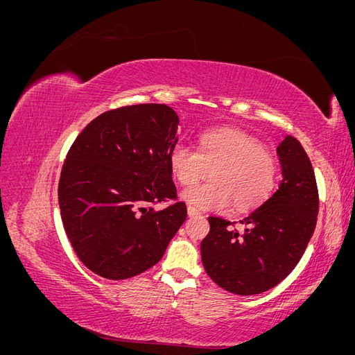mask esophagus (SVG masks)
Instances as JSON below:
<instances>
[{
  "instance_id": "34e87169",
  "label": "esophagus",
  "mask_w": 355,
  "mask_h": 355,
  "mask_svg": "<svg viewBox=\"0 0 355 355\" xmlns=\"http://www.w3.org/2000/svg\"><path fill=\"white\" fill-rule=\"evenodd\" d=\"M188 214H189V216H191V218H196V216H200V214H201V213H200V211H198V210H197L196 207H192V206H189V207H188Z\"/></svg>"
}]
</instances>
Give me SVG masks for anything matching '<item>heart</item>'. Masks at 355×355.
Listing matches in <instances>:
<instances>
[{
	"label": "heart",
	"instance_id": "1",
	"mask_svg": "<svg viewBox=\"0 0 355 355\" xmlns=\"http://www.w3.org/2000/svg\"><path fill=\"white\" fill-rule=\"evenodd\" d=\"M170 167L180 185L191 187L209 175L207 184L187 189L182 197L204 210L256 209L271 196L277 161L256 137L237 128H216L200 136V151L185 142L170 149Z\"/></svg>",
	"mask_w": 355,
	"mask_h": 355
}]
</instances>
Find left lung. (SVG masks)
I'll list each match as a JSON object with an SVG mask.
<instances>
[{
  "label": "left lung",
  "mask_w": 355,
  "mask_h": 355,
  "mask_svg": "<svg viewBox=\"0 0 355 355\" xmlns=\"http://www.w3.org/2000/svg\"><path fill=\"white\" fill-rule=\"evenodd\" d=\"M283 179L259 209L237 222L209 218L210 231L201 241L204 270L231 293L266 292L295 270L313 237L318 214V188L304 146L286 136L277 148Z\"/></svg>",
  "instance_id": "1"
}]
</instances>
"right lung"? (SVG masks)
<instances>
[{
  "instance_id": "right-lung-1",
  "label": "right lung",
  "mask_w": 355,
  "mask_h": 355,
  "mask_svg": "<svg viewBox=\"0 0 355 355\" xmlns=\"http://www.w3.org/2000/svg\"><path fill=\"white\" fill-rule=\"evenodd\" d=\"M178 125L167 105L121 106L96 116L69 148L59 179L60 216L73 252L94 274H142L185 222L168 161Z\"/></svg>"
}]
</instances>
